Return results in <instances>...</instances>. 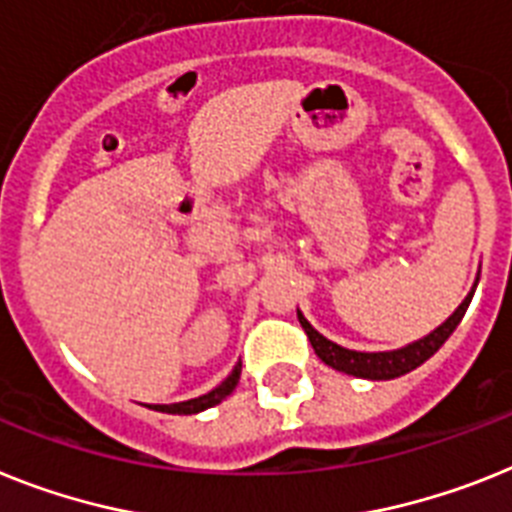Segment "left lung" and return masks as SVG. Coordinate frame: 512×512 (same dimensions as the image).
Wrapping results in <instances>:
<instances>
[{"mask_svg": "<svg viewBox=\"0 0 512 512\" xmlns=\"http://www.w3.org/2000/svg\"><path fill=\"white\" fill-rule=\"evenodd\" d=\"M476 283H479V276H476L474 286L471 291L466 294L458 309H455L453 315L448 320L442 322L440 328H435L429 336L419 338V341L409 343V346H403V349H395V351H351V349H343L338 343L328 341V338L317 333L312 325L307 322V317L296 309V317L302 322L304 333H307L309 343H312V349L315 354L320 356L322 362L328 364V367L338 369L343 375H354V377H364V380H395V377L406 375L411 369L422 367L427 362L429 356H435L440 351V346L453 336V330L458 328V322L463 320L466 315L468 304L474 299V291H476Z\"/></svg>", "mask_w": 512, "mask_h": 512, "instance_id": "left-lung-1", "label": "left lung"}]
</instances>
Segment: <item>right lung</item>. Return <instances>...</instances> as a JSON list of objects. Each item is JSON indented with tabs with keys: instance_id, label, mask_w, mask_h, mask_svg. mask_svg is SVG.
I'll list each match as a JSON object with an SVG mask.
<instances>
[{
	"instance_id": "right-lung-1",
	"label": "right lung",
	"mask_w": 512,
	"mask_h": 512,
	"mask_svg": "<svg viewBox=\"0 0 512 512\" xmlns=\"http://www.w3.org/2000/svg\"><path fill=\"white\" fill-rule=\"evenodd\" d=\"M239 375H242V364L239 367H234V372H231L226 380L218 385L216 390H210V393L200 395V398H192V401H182V403H171V406H158L156 411H166V414H200V411L205 409H213V406H218L221 401H226V395L234 393L236 382H239Z\"/></svg>"
}]
</instances>
